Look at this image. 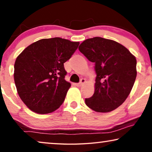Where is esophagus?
I'll return each instance as SVG.
<instances>
[{
  "instance_id": "esophagus-1",
  "label": "esophagus",
  "mask_w": 152,
  "mask_h": 152,
  "mask_svg": "<svg viewBox=\"0 0 152 152\" xmlns=\"http://www.w3.org/2000/svg\"><path fill=\"white\" fill-rule=\"evenodd\" d=\"M85 82H86V80H85V79H84V78H82V79H81L80 82L77 83V84H75V85L77 86H82V85L84 84Z\"/></svg>"
}]
</instances>
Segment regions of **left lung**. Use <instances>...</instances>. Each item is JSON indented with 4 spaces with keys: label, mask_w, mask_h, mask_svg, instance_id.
I'll return each mask as SVG.
<instances>
[{
    "label": "left lung",
    "mask_w": 152,
    "mask_h": 152,
    "mask_svg": "<svg viewBox=\"0 0 152 152\" xmlns=\"http://www.w3.org/2000/svg\"><path fill=\"white\" fill-rule=\"evenodd\" d=\"M79 50L95 63L96 79L94 94L85 99L93 111L108 113L127 98L136 78V57L119 43L94 37L83 41Z\"/></svg>",
    "instance_id": "8db88e82"
}]
</instances>
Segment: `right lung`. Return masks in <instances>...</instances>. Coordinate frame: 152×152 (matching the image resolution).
<instances>
[{"mask_svg":"<svg viewBox=\"0 0 152 152\" xmlns=\"http://www.w3.org/2000/svg\"><path fill=\"white\" fill-rule=\"evenodd\" d=\"M80 43L55 37L29 45L14 64V82L19 97L30 110L46 114L57 110L65 99L70 84L64 64Z\"/></svg>","mask_w":152,"mask_h":152,"instance_id":"right-lung-1","label":"right lung"}]
</instances>
